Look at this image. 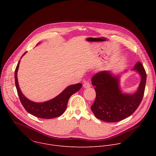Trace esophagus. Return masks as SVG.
Segmentation results:
<instances>
[{
  "instance_id": "esophagus-1",
  "label": "esophagus",
  "mask_w": 156,
  "mask_h": 156,
  "mask_svg": "<svg viewBox=\"0 0 156 156\" xmlns=\"http://www.w3.org/2000/svg\"><path fill=\"white\" fill-rule=\"evenodd\" d=\"M90 86H91V84L88 81H85L83 84V87L84 88H88V87H90Z\"/></svg>"
}]
</instances>
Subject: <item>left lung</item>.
Returning a JSON list of instances; mask_svg holds the SVG:
<instances>
[{"instance_id":"obj_1","label":"left lung","mask_w":156,"mask_h":156,"mask_svg":"<svg viewBox=\"0 0 156 156\" xmlns=\"http://www.w3.org/2000/svg\"><path fill=\"white\" fill-rule=\"evenodd\" d=\"M133 70L138 72L141 80L137 91L132 94L122 92L119 76H114L110 71H102L93 76L91 82L96 86V97L91 109L97 119L108 123L117 122L130 116L139 107L144 93L146 73L140 62Z\"/></svg>"}]
</instances>
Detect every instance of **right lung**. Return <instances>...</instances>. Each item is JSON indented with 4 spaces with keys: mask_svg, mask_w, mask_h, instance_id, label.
<instances>
[{
    "mask_svg": "<svg viewBox=\"0 0 156 156\" xmlns=\"http://www.w3.org/2000/svg\"><path fill=\"white\" fill-rule=\"evenodd\" d=\"M27 52L23 54L22 57ZM20 62V60L17 64L15 71V86L20 102L25 110L31 115L41 119H51L62 115L65 112L66 106H67L69 98L71 97V96L80 90L82 86V84L78 83L68 86L59 95L48 101L44 102H33L27 99L23 94L18 85L17 72Z\"/></svg>",
    "mask_w": 156,
    "mask_h": 156,
    "instance_id": "1",
    "label": "right lung"
}]
</instances>
